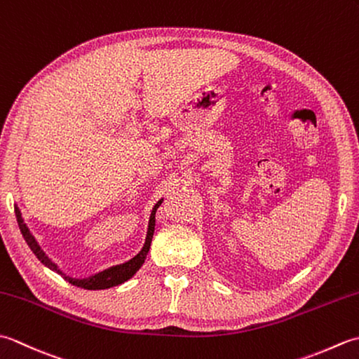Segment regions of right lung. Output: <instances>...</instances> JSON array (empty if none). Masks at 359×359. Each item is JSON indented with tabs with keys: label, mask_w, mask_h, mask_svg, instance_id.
I'll return each instance as SVG.
<instances>
[{
	"label": "right lung",
	"mask_w": 359,
	"mask_h": 359,
	"mask_svg": "<svg viewBox=\"0 0 359 359\" xmlns=\"http://www.w3.org/2000/svg\"><path fill=\"white\" fill-rule=\"evenodd\" d=\"M162 202H163V199H160L154 205V208H152V211H151L147 239H144L143 248L139 251V255L134 256L133 259H129V261L125 262V264L109 266V269H106V270H103L100 273H95V274H93V276L85 278V279H77V278L66 276V274L58 269V265L55 262L50 261V257L44 253L40 245H38V242L34 238V234L29 231V228L25 224V219H22L21 211H20V208L17 207V205H15V216H17V222L20 225V230H21L22 238H25V241L27 242L29 248L34 251V255L38 257V261H41V264H44L46 266H48V269L57 271L58 274H62V276L67 282H71V284L75 285V287H81V288H86V290H104V288H111V287H116V285L123 284L125 280L131 279L134 274L137 273V270H139L140 266L143 265L144 259H147V255H148V251H149V247H151L152 234H154L156 211H157V208L160 207V203H162Z\"/></svg>",
	"instance_id": "add662e5"
}]
</instances>
